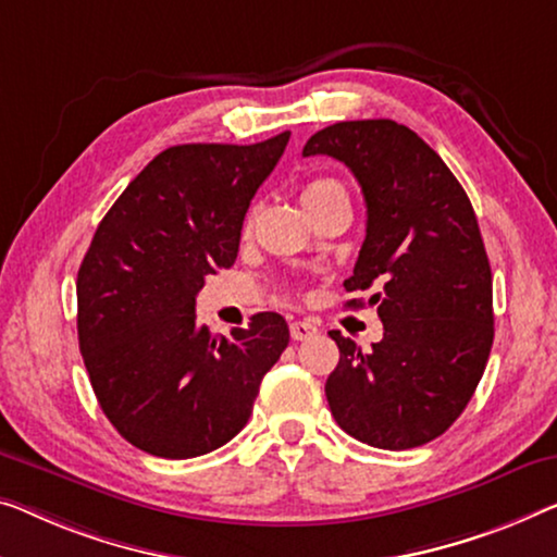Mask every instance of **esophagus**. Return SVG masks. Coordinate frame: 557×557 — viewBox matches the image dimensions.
I'll return each mask as SVG.
<instances>
[{"instance_id": "obj_1", "label": "esophagus", "mask_w": 557, "mask_h": 557, "mask_svg": "<svg viewBox=\"0 0 557 557\" xmlns=\"http://www.w3.org/2000/svg\"><path fill=\"white\" fill-rule=\"evenodd\" d=\"M289 335H293V339H307V337L318 335V327L307 320H295V322H289Z\"/></svg>"}]
</instances>
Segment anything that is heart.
<instances>
[{
	"label": "heart",
	"mask_w": 557,
	"mask_h": 557,
	"mask_svg": "<svg viewBox=\"0 0 557 557\" xmlns=\"http://www.w3.org/2000/svg\"><path fill=\"white\" fill-rule=\"evenodd\" d=\"M335 193H345L343 182L332 180V177H314L305 185L302 189V202H314V199H322V197H330Z\"/></svg>",
	"instance_id": "1"
}]
</instances>
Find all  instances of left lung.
Returning <instances> with one entry per match:
<instances>
[{"label":"left lung","mask_w":557,"mask_h":557,"mask_svg":"<svg viewBox=\"0 0 557 557\" xmlns=\"http://www.w3.org/2000/svg\"><path fill=\"white\" fill-rule=\"evenodd\" d=\"M302 154L335 157L360 182L368 227L345 289L383 285L370 305L385 332L370 352L330 332L339 347L325 385L332 418L383 450L425 445L470 403L495 335L493 272L470 199L435 149L393 120L330 124Z\"/></svg>","instance_id":"left-lung-1"}]
</instances>
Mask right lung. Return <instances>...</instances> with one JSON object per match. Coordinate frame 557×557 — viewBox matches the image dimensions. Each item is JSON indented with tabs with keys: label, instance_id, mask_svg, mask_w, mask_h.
<instances>
[{
	"label": "right lung",
	"instance_id": "obj_1",
	"mask_svg": "<svg viewBox=\"0 0 557 557\" xmlns=\"http://www.w3.org/2000/svg\"><path fill=\"white\" fill-rule=\"evenodd\" d=\"M287 139L164 149L99 222L77 275L79 350L99 408L139 450L185 460L230 443L289 343L277 312L230 337L195 314L205 277L235 262Z\"/></svg>",
	"mask_w": 557,
	"mask_h": 557
}]
</instances>
